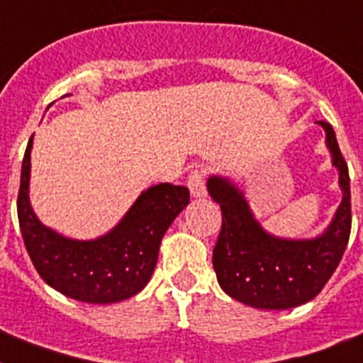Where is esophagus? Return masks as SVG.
Segmentation results:
<instances>
[{"mask_svg":"<svg viewBox=\"0 0 363 363\" xmlns=\"http://www.w3.org/2000/svg\"><path fill=\"white\" fill-rule=\"evenodd\" d=\"M187 187L191 191L192 198H205L207 196V189H205L203 171H194L187 179Z\"/></svg>","mask_w":363,"mask_h":363,"instance_id":"34e87169","label":"esophagus"}]
</instances>
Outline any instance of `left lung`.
Returning <instances> with one entry per match:
<instances>
[{
	"label": "left lung",
	"instance_id": "left-lung-1",
	"mask_svg": "<svg viewBox=\"0 0 363 363\" xmlns=\"http://www.w3.org/2000/svg\"><path fill=\"white\" fill-rule=\"evenodd\" d=\"M325 147L338 171L342 201L322 234L314 238H280L267 233L252 214L245 192L229 178L213 174L207 191L221 207V233L213 251L218 284L230 298L267 311L293 309L313 300L344 256L351 234V185L336 134L327 121Z\"/></svg>",
	"mask_w": 363,
	"mask_h": 363
}]
</instances>
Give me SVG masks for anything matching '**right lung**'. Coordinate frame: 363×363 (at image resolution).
Wrapping results in <instances>:
<instances>
[{
	"label": "right lung",
	"mask_w": 363,
	"mask_h": 363,
	"mask_svg": "<svg viewBox=\"0 0 363 363\" xmlns=\"http://www.w3.org/2000/svg\"><path fill=\"white\" fill-rule=\"evenodd\" d=\"M69 96V94H67ZM32 140L21 165L18 218L32 264L52 289L85 303H116L149 284L163 234L189 205V189L160 184L142 191L104 236L76 240L43 225L28 198Z\"/></svg>",
	"instance_id": "right-lung-1"
}]
</instances>
